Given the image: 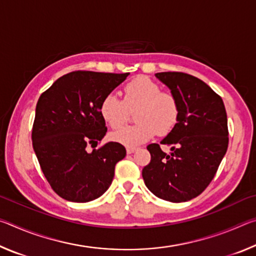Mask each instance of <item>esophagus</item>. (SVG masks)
Returning a JSON list of instances; mask_svg holds the SVG:
<instances>
[{"label": "esophagus", "instance_id": "34e87169", "mask_svg": "<svg viewBox=\"0 0 256 256\" xmlns=\"http://www.w3.org/2000/svg\"><path fill=\"white\" fill-rule=\"evenodd\" d=\"M136 150V146H128V148H126V152H128V154H133Z\"/></svg>", "mask_w": 256, "mask_h": 256}]
</instances>
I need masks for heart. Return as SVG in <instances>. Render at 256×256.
Instances as JSON below:
<instances>
[{
  "instance_id": "b5f03b06",
  "label": "heart",
  "mask_w": 256,
  "mask_h": 256,
  "mask_svg": "<svg viewBox=\"0 0 256 256\" xmlns=\"http://www.w3.org/2000/svg\"><path fill=\"white\" fill-rule=\"evenodd\" d=\"M100 115L112 128L128 122L130 112L136 110V124L112 133V138L128 146H138L152 138L170 133L178 122L180 102L174 94L162 92L158 84L146 76H136L123 88V99L106 94L100 104Z\"/></svg>"
}]
</instances>
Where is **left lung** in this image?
<instances>
[{"mask_svg": "<svg viewBox=\"0 0 256 256\" xmlns=\"http://www.w3.org/2000/svg\"><path fill=\"white\" fill-rule=\"evenodd\" d=\"M156 76L178 99L180 118L160 142L170 146V154L157 144L146 146L151 160L142 177L156 196L185 202L208 188L226 154V108L222 97L196 76L183 72H160Z\"/></svg>", "mask_w": 256, "mask_h": 256, "instance_id": "8db88e82", "label": "left lung"}]
</instances>
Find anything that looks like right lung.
Returning <instances> with one entry per match:
<instances>
[{
    "mask_svg": "<svg viewBox=\"0 0 256 256\" xmlns=\"http://www.w3.org/2000/svg\"><path fill=\"white\" fill-rule=\"evenodd\" d=\"M128 74L73 71L56 80L38 99L32 146L47 182L60 198L89 202L110 186L115 164L126 150L118 142L92 152L86 146L105 136L102 100Z\"/></svg>",
    "mask_w": 256,
    "mask_h": 256,
    "instance_id": "right-lung-1",
    "label": "right lung"
}]
</instances>
